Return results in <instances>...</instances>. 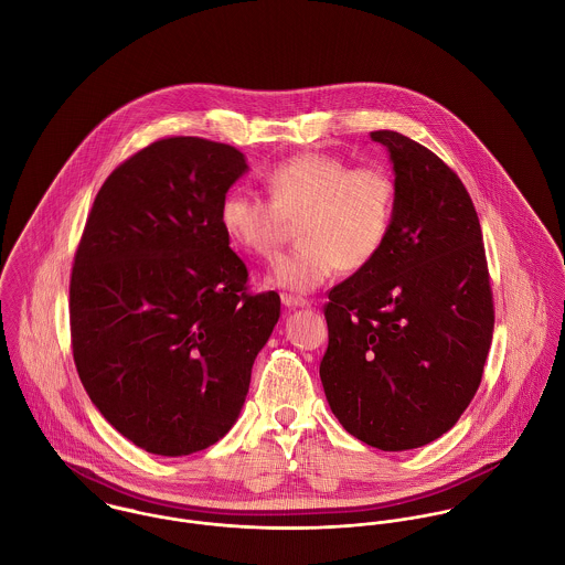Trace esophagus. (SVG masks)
<instances>
[{
    "label": "esophagus",
    "instance_id": "1",
    "mask_svg": "<svg viewBox=\"0 0 565 565\" xmlns=\"http://www.w3.org/2000/svg\"><path fill=\"white\" fill-rule=\"evenodd\" d=\"M280 300H282V305H285V307H289V309L307 307V305H309L305 298H298V296H291V294H282V296H280Z\"/></svg>",
    "mask_w": 565,
    "mask_h": 565
}]
</instances>
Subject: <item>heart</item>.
<instances>
[{"instance_id": "heart-1", "label": "heart", "mask_w": 565, "mask_h": 565, "mask_svg": "<svg viewBox=\"0 0 565 565\" xmlns=\"http://www.w3.org/2000/svg\"><path fill=\"white\" fill-rule=\"evenodd\" d=\"M269 198L233 189L220 204L228 239L254 256H271L298 222L300 245L276 258L271 282L307 294L341 267L363 269L385 247L398 204L394 175L379 164H356L323 152L276 162Z\"/></svg>"}]
</instances>
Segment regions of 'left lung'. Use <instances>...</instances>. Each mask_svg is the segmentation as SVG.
Masks as SVG:
<instances>
[{
  "instance_id": "8db88e82",
  "label": "left lung",
  "mask_w": 565,
  "mask_h": 565,
  "mask_svg": "<svg viewBox=\"0 0 565 565\" xmlns=\"http://www.w3.org/2000/svg\"><path fill=\"white\" fill-rule=\"evenodd\" d=\"M398 204L381 254L328 291L326 401L379 450H411L450 430L472 403L493 332L483 233L459 175L394 130Z\"/></svg>"
}]
</instances>
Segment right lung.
I'll return each mask as SVG.
<instances>
[{"label":"right lung","mask_w":565,"mask_h":565,"mask_svg":"<svg viewBox=\"0 0 565 565\" xmlns=\"http://www.w3.org/2000/svg\"><path fill=\"white\" fill-rule=\"evenodd\" d=\"M245 169L233 146L164 137L104 180L82 231L74 363L90 403L152 455H193L231 430L280 318L220 224Z\"/></svg>","instance_id":"1"}]
</instances>
